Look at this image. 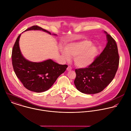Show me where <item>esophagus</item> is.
<instances>
[{
    "instance_id": "esophagus-1",
    "label": "esophagus",
    "mask_w": 131,
    "mask_h": 131,
    "mask_svg": "<svg viewBox=\"0 0 131 131\" xmlns=\"http://www.w3.org/2000/svg\"><path fill=\"white\" fill-rule=\"evenodd\" d=\"M71 69H72V67H71V66H68V67L67 68V70L68 71H70V70H71Z\"/></svg>"
}]
</instances>
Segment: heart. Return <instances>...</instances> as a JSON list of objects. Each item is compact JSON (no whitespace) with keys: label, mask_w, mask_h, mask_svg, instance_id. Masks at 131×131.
<instances>
[{"label":"heart","mask_w":131,"mask_h":131,"mask_svg":"<svg viewBox=\"0 0 131 131\" xmlns=\"http://www.w3.org/2000/svg\"><path fill=\"white\" fill-rule=\"evenodd\" d=\"M61 51L67 60L69 61L73 57L75 65L79 68H84L93 62L97 55L98 48L92 45L91 41L83 40L68 44L66 48H61Z\"/></svg>","instance_id":"1"}]
</instances>
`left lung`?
Returning <instances> with one entry per match:
<instances>
[{"label": "left lung", "instance_id": "1", "mask_svg": "<svg viewBox=\"0 0 131 131\" xmlns=\"http://www.w3.org/2000/svg\"><path fill=\"white\" fill-rule=\"evenodd\" d=\"M107 43L101 54L88 68L75 69L74 81L82 93L92 94L102 91L113 80L118 68L119 58L114 39L106 31Z\"/></svg>", "mask_w": 131, "mask_h": 131}]
</instances>
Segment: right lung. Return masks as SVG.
Returning <instances> with one entry per match:
<instances>
[{
    "label": "right lung",
    "instance_id": "right-lung-1",
    "mask_svg": "<svg viewBox=\"0 0 131 131\" xmlns=\"http://www.w3.org/2000/svg\"><path fill=\"white\" fill-rule=\"evenodd\" d=\"M31 30H42L51 35L49 31L37 25L26 29L25 31ZM20 36L21 34L17 38L12 49V60L14 72L27 89L38 93L46 91L64 72L68 66L59 64L51 59L41 62H33L26 60L20 49Z\"/></svg>",
    "mask_w": 131,
    "mask_h": 131
}]
</instances>
